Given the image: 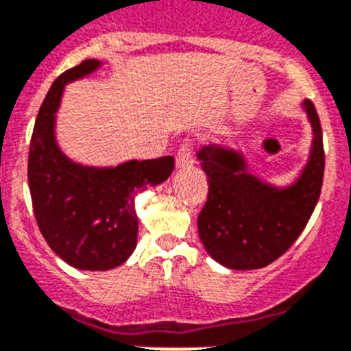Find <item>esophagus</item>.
Returning <instances> with one entry per match:
<instances>
[{
    "mask_svg": "<svg viewBox=\"0 0 351 351\" xmlns=\"http://www.w3.org/2000/svg\"><path fill=\"white\" fill-rule=\"evenodd\" d=\"M195 140L193 138H184L182 140L181 147L178 149V154H176V165H178L179 169H186V167H191L195 158Z\"/></svg>",
    "mask_w": 351,
    "mask_h": 351,
    "instance_id": "obj_1",
    "label": "esophagus"
}]
</instances>
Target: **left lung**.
<instances>
[{"label": "left lung", "instance_id": "left-lung-1", "mask_svg": "<svg viewBox=\"0 0 351 351\" xmlns=\"http://www.w3.org/2000/svg\"><path fill=\"white\" fill-rule=\"evenodd\" d=\"M313 124L311 158L293 186L275 188L247 172L243 156L217 145L199 151L208 176V200L199 213L200 241L230 269L265 268L282 256L305 229L322 193L325 151L319 117L305 101Z\"/></svg>", "mask_w": 351, "mask_h": 351}]
</instances>
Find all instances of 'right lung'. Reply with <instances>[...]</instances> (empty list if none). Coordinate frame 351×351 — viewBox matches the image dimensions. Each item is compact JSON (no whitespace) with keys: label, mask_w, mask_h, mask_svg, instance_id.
<instances>
[{"label":"right lung","mask_w":351,"mask_h":351,"mask_svg":"<svg viewBox=\"0 0 351 351\" xmlns=\"http://www.w3.org/2000/svg\"><path fill=\"white\" fill-rule=\"evenodd\" d=\"M99 67L83 60L60 74L38 110L28 154L33 213L51 250L77 269H112L133 254L138 234L134 195L167 181L172 156L128 161L113 169L73 163L55 140V112L65 83Z\"/></svg>","instance_id":"obj_1"}]
</instances>
